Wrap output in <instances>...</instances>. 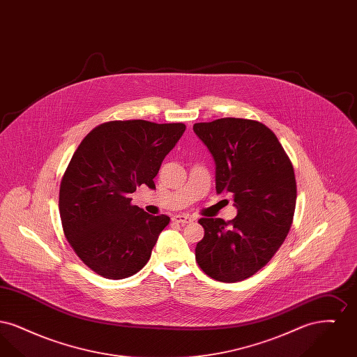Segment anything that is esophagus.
Listing matches in <instances>:
<instances>
[{"label":"esophagus","instance_id":"esophagus-1","mask_svg":"<svg viewBox=\"0 0 357 357\" xmlns=\"http://www.w3.org/2000/svg\"><path fill=\"white\" fill-rule=\"evenodd\" d=\"M172 220H174V222H176V223H181V225H187V223L192 222L191 217L185 215V214H182V215H175Z\"/></svg>","mask_w":357,"mask_h":357}]
</instances>
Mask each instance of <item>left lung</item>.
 Listing matches in <instances>:
<instances>
[{
	"instance_id": "left-lung-1",
	"label": "left lung",
	"mask_w": 357,
	"mask_h": 357,
	"mask_svg": "<svg viewBox=\"0 0 357 357\" xmlns=\"http://www.w3.org/2000/svg\"><path fill=\"white\" fill-rule=\"evenodd\" d=\"M215 162L218 194H231L237 217L201 218L195 259L208 277L237 282L262 269L288 236L297 198L293 165L277 136L255 120L195 123Z\"/></svg>"
}]
</instances>
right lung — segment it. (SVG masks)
Segmentation results:
<instances>
[{"label": "right lung", "instance_id": "obj_1", "mask_svg": "<svg viewBox=\"0 0 357 357\" xmlns=\"http://www.w3.org/2000/svg\"><path fill=\"white\" fill-rule=\"evenodd\" d=\"M186 126L114 120L95 127L73 153L60 185L66 238L85 265L109 280L139 272L150 259L167 215L131 204L136 187L153 178Z\"/></svg>", "mask_w": 357, "mask_h": 357}]
</instances>
